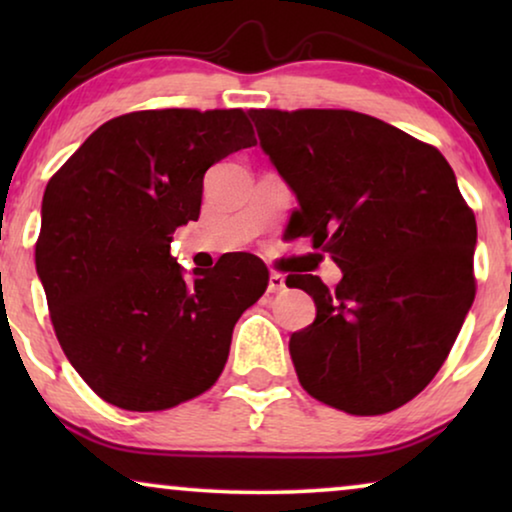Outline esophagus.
I'll return each instance as SVG.
<instances>
[{
  "instance_id": "34e87169",
  "label": "esophagus",
  "mask_w": 512,
  "mask_h": 512,
  "mask_svg": "<svg viewBox=\"0 0 512 512\" xmlns=\"http://www.w3.org/2000/svg\"><path fill=\"white\" fill-rule=\"evenodd\" d=\"M284 289H286L284 275H279V272H272L270 279H268V291L277 293V291H284Z\"/></svg>"
}]
</instances>
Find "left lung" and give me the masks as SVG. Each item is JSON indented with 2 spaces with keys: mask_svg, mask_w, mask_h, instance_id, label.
<instances>
[{
  "mask_svg": "<svg viewBox=\"0 0 512 512\" xmlns=\"http://www.w3.org/2000/svg\"><path fill=\"white\" fill-rule=\"evenodd\" d=\"M261 149L298 200L310 235L342 270L314 275L317 319L289 352L307 394L349 415H384L429 384L475 298V216L433 146L347 109H251Z\"/></svg>",
  "mask_w": 512,
  "mask_h": 512,
  "instance_id": "8db88e82",
  "label": "left lung"
}]
</instances>
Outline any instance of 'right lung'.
I'll return each instance as SVG.
<instances>
[{
    "label": "right lung",
    "instance_id": "1",
    "mask_svg": "<svg viewBox=\"0 0 512 512\" xmlns=\"http://www.w3.org/2000/svg\"><path fill=\"white\" fill-rule=\"evenodd\" d=\"M242 109L135 111L100 125L41 202L37 275L62 352L104 401L156 412L219 380L268 268L228 256L184 268L172 233L198 221L205 172L254 146Z\"/></svg>",
    "mask_w": 512,
    "mask_h": 512
}]
</instances>
